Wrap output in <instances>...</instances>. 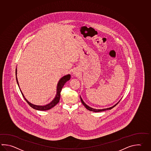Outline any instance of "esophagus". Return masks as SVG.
Returning <instances> with one entry per match:
<instances>
[{"mask_svg":"<svg viewBox=\"0 0 151 151\" xmlns=\"http://www.w3.org/2000/svg\"><path fill=\"white\" fill-rule=\"evenodd\" d=\"M75 74V73H74V74Z\"/></svg>","mask_w":151,"mask_h":151,"instance_id":"1","label":"esophagus"}]
</instances>
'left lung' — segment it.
Here are the masks:
<instances>
[{
	"mask_svg": "<svg viewBox=\"0 0 151 151\" xmlns=\"http://www.w3.org/2000/svg\"><path fill=\"white\" fill-rule=\"evenodd\" d=\"M81 98V102H82V103L83 104V105L86 108V109H88V110H89L90 111H93V112H101V111H105V110H111L112 109V108H114L116 105L118 104V103H119V102H120V101H119V102L117 103V104H116L115 105H114L113 106H112V107H110V108H106V109H93V108H91V107H90L88 105H87L84 102V101H83V99H82L81 98V97L80 96Z\"/></svg>",
	"mask_w": 151,
	"mask_h": 151,
	"instance_id": "8db88e82",
	"label": "left lung"
}]
</instances>
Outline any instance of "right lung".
Listing matches in <instances>:
<instances>
[{"mask_svg": "<svg viewBox=\"0 0 151 151\" xmlns=\"http://www.w3.org/2000/svg\"><path fill=\"white\" fill-rule=\"evenodd\" d=\"M17 68L16 69V80L18 83V85L19 87V85L18 81V78L17 77ZM70 78V74H68L67 75L65 76H64L63 77H62L61 78L60 80L59 81V82L58 83V86H57V89H56V94L55 97L54 98V99L52 100V102H50L49 104L46 105H36L33 104L31 103L30 102H28L27 100L26 99H25V96L23 95L22 92L21 90L20 89V91L22 92V95L24 97V98L25 99V101H26V102L27 103L28 105L32 107V108H33L35 110H40V111H46V110H49L50 109L53 108L54 106H55L60 101V96H61V91L62 89L63 88V86L65 85V83L66 82H67L69 80Z\"/></svg>", "mask_w": 151, "mask_h": 151, "instance_id": "right-lung-1", "label": "right lung"}]
</instances>
